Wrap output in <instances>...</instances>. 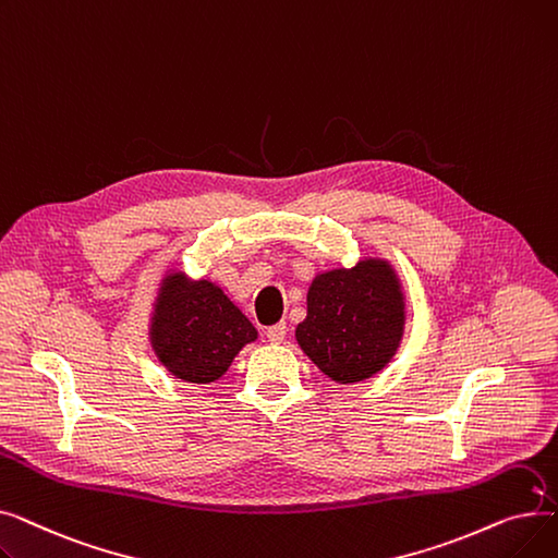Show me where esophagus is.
I'll use <instances>...</instances> for the list:
<instances>
[{
    "label": "esophagus",
    "instance_id": "1",
    "mask_svg": "<svg viewBox=\"0 0 558 558\" xmlns=\"http://www.w3.org/2000/svg\"><path fill=\"white\" fill-rule=\"evenodd\" d=\"M284 337H287V326H284V324L271 326V328L267 330V339H269L271 343H282Z\"/></svg>",
    "mask_w": 558,
    "mask_h": 558
}]
</instances>
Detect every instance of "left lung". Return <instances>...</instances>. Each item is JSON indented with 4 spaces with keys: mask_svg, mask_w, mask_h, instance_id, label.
Here are the masks:
<instances>
[{
    "mask_svg": "<svg viewBox=\"0 0 558 558\" xmlns=\"http://www.w3.org/2000/svg\"><path fill=\"white\" fill-rule=\"evenodd\" d=\"M407 328L404 287L385 257L318 271L307 289V316L296 326L303 353L339 385L383 373Z\"/></svg>",
    "mask_w": 558,
    "mask_h": 558,
    "instance_id": "8db88e82",
    "label": "left lung"
}]
</instances>
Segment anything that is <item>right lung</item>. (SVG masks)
<instances>
[{
    "mask_svg": "<svg viewBox=\"0 0 558 558\" xmlns=\"http://www.w3.org/2000/svg\"><path fill=\"white\" fill-rule=\"evenodd\" d=\"M149 345L169 375L190 385H210L230 368L257 330L226 291L183 269L162 271L149 312Z\"/></svg>",
    "mask_w": 558,
    "mask_h": 558,
    "instance_id": "obj_1",
    "label": "right lung"
}]
</instances>
